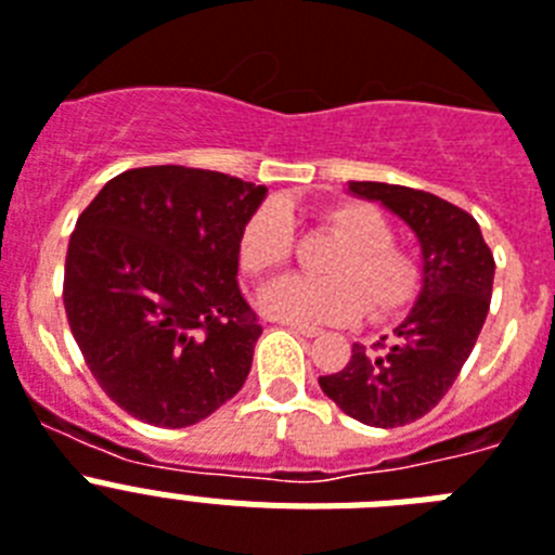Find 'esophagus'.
<instances>
[{
	"instance_id": "34e87169",
	"label": "esophagus",
	"mask_w": 555,
	"mask_h": 555,
	"mask_svg": "<svg viewBox=\"0 0 555 555\" xmlns=\"http://www.w3.org/2000/svg\"><path fill=\"white\" fill-rule=\"evenodd\" d=\"M283 325L286 328H292L295 334H302V336H320L323 334V328H317V325H306V323H288V320H283Z\"/></svg>"
}]
</instances>
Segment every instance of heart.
<instances>
[{"label":"heart","mask_w":555,"mask_h":555,"mask_svg":"<svg viewBox=\"0 0 555 555\" xmlns=\"http://www.w3.org/2000/svg\"><path fill=\"white\" fill-rule=\"evenodd\" d=\"M323 224L343 241L345 249L331 258L334 278L292 274L260 295V309L288 323H353L362 311L382 320L399 314L418 295L421 272L415 260L392 246L387 219L371 205L328 207ZM295 219L281 202H269L249 216L238 238L244 272L269 274L292 258Z\"/></svg>","instance_id":"1"}]
</instances>
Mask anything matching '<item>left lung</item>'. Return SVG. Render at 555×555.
<instances>
[{"instance_id":"1","label":"left lung","mask_w":555,"mask_h":555,"mask_svg":"<svg viewBox=\"0 0 555 555\" xmlns=\"http://www.w3.org/2000/svg\"><path fill=\"white\" fill-rule=\"evenodd\" d=\"M348 193L399 216L421 244V288L392 336L376 350L353 345L320 387L350 418L404 426L438 404L475 348L494 286V255L466 210L433 193L387 182H348Z\"/></svg>"}]
</instances>
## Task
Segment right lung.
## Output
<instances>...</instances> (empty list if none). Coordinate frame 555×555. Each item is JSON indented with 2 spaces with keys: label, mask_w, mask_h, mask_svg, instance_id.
Returning a JSON list of instances; mask_svg holds the SVG:
<instances>
[{
  "label": "right lung",
  "mask_w": 555,
  "mask_h": 555,
  "mask_svg": "<svg viewBox=\"0 0 555 555\" xmlns=\"http://www.w3.org/2000/svg\"><path fill=\"white\" fill-rule=\"evenodd\" d=\"M263 184L151 165L108 179L75 224L64 309L115 404L154 426L198 424L244 387L260 325L238 238Z\"/></svg>",
  "instance_id": "right-lung-1"
}]
</instances>
